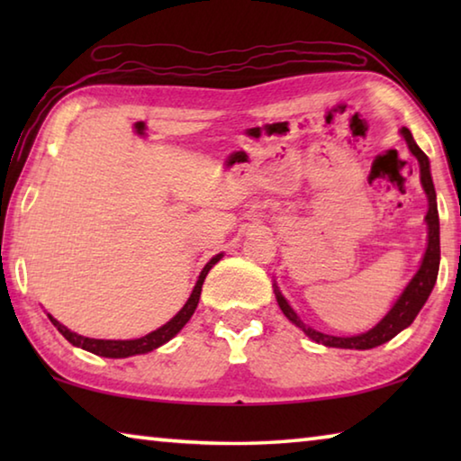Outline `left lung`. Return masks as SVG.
Returning a JSON list of instances; mask_svg holds the SVG:
<instances>
[{"label": "left lung", "instance_id": "1", "mask_svg": "<svg viewBox=\"0 0 461 461\" xmlns=\"http://www.w3.org/2000/svg\"><path fill=\"white\" fill-rule=\"evenodd\" d=\"M401 136L407 142L411 154L415 156L419 162V173H420V185H423V191L427 194V215H425V223H427V248L423 258H420L419 270L415 272V276L409 280V285L402 288V293L399 294V299L393 303L388 313L380 319V321L368 330L366 333H357V335H348V338H338V335H327L323 331H317L313 327H309L307 323H303V319L296 315V311L288 305V301L285 299V294L280 293L278 285L275 283V294H276V303L280 311H283L285 317L291 321L293 325L299 327V330L307 335L309 339H313L315 343H321L325 348H341V349H372L376 346H382L399 335L402 330L415 321V317L419 315V311L423 309V305L431 294L435 280H437V272H439V213H437V194H435V186H433V178H431V167H429V158L427 154L420 150L417 146L415 140H412V134L409 128L401 130Z\"/></svg>", "mask_w": 461, "mask_h": 461}]
</instances>
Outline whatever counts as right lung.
Listing matches in <instances>:
<instances>
[{
    "instance_id": "add662e5",
    "label": "right lung",
    "mask_w": 461,
    "mask_h": 461,
    "mask_svg": "<svg viewBox=\"0 0 461 461\" xmlns=\"http://www.w3.org/2000/svg\"><path fill=\"white\" fill-rule=\"evenodd\" d=\"M221 258H223V254H217L205 264V267H203L197 283H194L189 299H186L183 309L178 311V313L173 319H170V321H167L165 325L158 327V330L142 335V338H136V339H93V338H85V335L75 333V331L68 330V327L62 325L60 321H57V319H54L50 313H46V315H49L52 325L62 333V338H65L67 341H71L75 348L85 349V352H91V354L101 356V357H130V356L148 354V352H152V349L165 346L167 341L173 339L175 335L186 325V321H189V319L193 317L194 309H197V305H199L201 286H203V283H205V276L209 275V270H212Z\"/></svg>"
}]
</instances>
